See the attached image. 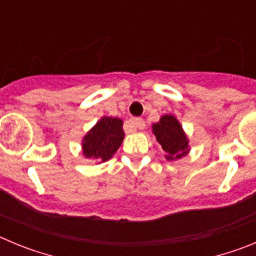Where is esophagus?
I'll use <instances>...</instances> for the list:
<instances>
[{"label": "esophagus", "mask_w": 256, "mask_h": 256, "mask_svg": "<svg viewBox=\"0 0 256 256\" xmlns=\"http://www.w3.org/2000/svg\"><path fill=\"white\" fill-rule=\"evenodd\" d=\"M144 120L142 118H132L124 124V130L126 132H136L138 130H144Z\"/></svg>", "instance_id": "obj_1"}]
</instances>
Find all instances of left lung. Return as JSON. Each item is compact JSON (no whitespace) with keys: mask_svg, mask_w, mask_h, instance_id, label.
<instances>
[{"mask_svg":"<svg viewBox=\"0 0 256 256\" xmlns=\"http://www.w3.org/2000/svg\"><path fill=\"white\" fill-rule=\"evenodd\" d=\"M152 133L162 144L165 159L168 162L182 159L190 152L187 134L174 115H162L158 123L152 124Z\"/></svg>","mask_w":256,"mask_h":256,"instance_id":"obj_1","label":"left lung"}]
</instances>
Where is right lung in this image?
I'll list each match as a JSON object with an SVG mask.
<instances>
[{
	"label": "right lung",
	"instance_id": "1",
	"mask_svg": "<svg viewBox=\"0 0 256 256\" xmlns=\"http://www.w3.org/2000/svg\"><path fill=\"white\" fill-rule=\"evenodd\" d=\"M124 140L123 120L119 118L102 116L82 140V154L97 162L110 160Z\"/></svg>",
	"mask_w": 256,
	"mask_h": 256
}]
</instances>
